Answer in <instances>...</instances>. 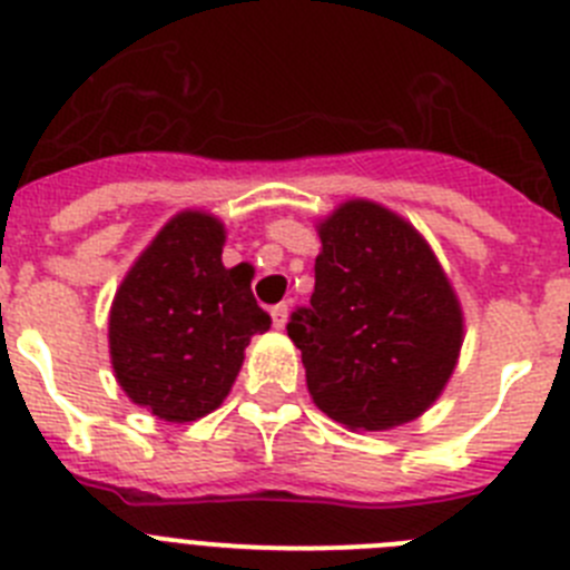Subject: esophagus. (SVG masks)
I'll return each instance as SVG.
<instances>
[{"label":"esophagus","mask_w":570,"mask_h":570,"mask_svg":"<svg viewBox=\"0 0 570 570\" xmlns=\"http://www.w3.org/2000/svg\"><path fill=\"white\" fill-rule=\"evenodd\" d=\"M288 311L291 307L285 305V302H279V305H274L271 307V320H274V327H285V322H288Z\"/></svg>","instance_id":"34e87169"}]
</instances>
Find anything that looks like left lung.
<instances>
[{"label": "left lung", "mask_w": 570, "mask_h": 570, "mask_svg": "<svg viewBox=\"0 0 570 570\" xmlns=\"http://www.w3.org/2000/svg\"><path fill=\"white\" fill-rule=\"evenodd\" d=\"M320 239L311 305L288 322L313 404L347 430L406 424L455 370L461 302L426 239L379 203H342Z\"/></svg>", "instance_id": "8db88e82"}]
</instances>
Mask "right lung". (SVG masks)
Masks as SVG:
<instances>
[{"label": "right lung", "instance_id": "add662e5", "mask_svg": "<svg viewBox=\"0 0 570 570\" xmlns=\"http://www.w3.org/2000/svg\"><path fill=\"white\" fill-rule=\"evenodd\" d=\"M226 228L180 212L135 259L109 311V356L124 393L175 424L223 404L254 333L271 316L250 294L248 265H223Z\"/></svg>", "mask_w": 570, "mask_h": 570}]
</instances>
